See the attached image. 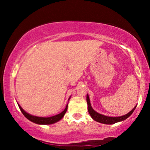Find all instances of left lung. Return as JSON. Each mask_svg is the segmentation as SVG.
<instances>
[{
	"mask_svg": "<svg viewBox=\"0 0 150 150\" xmlns=\"http://www.w3.org/2000/svg\"><path fill=\"white\" fill-rule=\"evenodd\" d=\"M87 104H88V111L89 114H90L91 117H92L94 120H96V121L99 122V123H104V124H114V123H117V122L122 121V120L126 119V118H128V117L133 113V111H135V107L132 111H130L128 113H127V114H125L123 116L109 117L104 116V115H101L100 113L96 112V111L93 109L92 106H91L90 101H89V98L88 95H87Z\"/></svg>",
	"mask_w": 150,
	"mask_h": 150,
	"instance_id": "1",
	"label": "left lung"
}]
</instances>
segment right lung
<instances>
[{
    "instance_id": "right-lung-1",
    "label": "right lung",
    "mask_w": 150,
    "mask_h": 150,
    "mask_svg": "<svg viewBox=\"0 0 150 150\" xmlns=\"http://www.w3.org/2000/svg\"><path fill=\"white\" fill-rule=\"evenodd\" d=\"M19 108H20V111H22V113H23V115L28 120H31L33 123H37V124H43V125H49V124H53V123H56L58 120H60L64 116L65 113H66L67 109H68V104H67L66 107L64 109V111H62L61 113H60L59 114L56 115V116H53L51 117H48V118H44V117H38V116H32V115L29 114L27 112H25L21 106L18 104Z\"/></svg>"
}]
</instances>
